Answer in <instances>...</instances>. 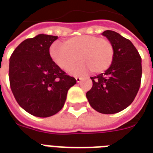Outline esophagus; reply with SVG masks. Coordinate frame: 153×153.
Returning a JSON list of instances; mask_svg holds the SVG:
<instances>
[{
    "label": "esophagus",
    "instance_id": "34e87169",
    "mask_svg": "<svg viewBox=\"0 0 153 153\" xmlns=\"http://www.w3.org/2000/svg\"><path fill=\"white\" fill-rule=\"evenodd\" d=\"M75 79H76L77 82H80V81H81L82 79V78H80V77H76V78H75Z\"/></svg>",
    "mask_w": 153,
    "mask_h": 153
}]
</instances>
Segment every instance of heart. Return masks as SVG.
Returning <instances> with one entry per match:
<instances>
[{"mask_svg":"<svg viewBox=\"0 0 153 153\" xmlns=\"http://www.w3.org/2000/svg\"><path fill=\"white\" fill-rule=\"evenodd\" d=\"M114 46L109 39L93 35H80L71 37L62 44H54L50 48L51 59L60 69L81 74L89 71L99 74L106 71L114 59Z\"/></svg>","mask_w":153,"mask_h":153,"instance_id":"b5f03b06","label":"heart"}]
</instances>
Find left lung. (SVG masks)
Segmentation results:
<instances>
[{"mask_svg":"<svg viewBox=\"0 0 153 153\" xmlns=\"http://www.w3.org/2000/svg\"><path fill=\"white\" fill-rule=\"evenodd\" d=\"M102 35L114 46V59L105 73L91 77L93 86L86 98L96 111L113 114L134 100L140 86L141 58L133 43L117 32L106 30Z\"/></svg>","mask_w":153,"mask_h":153,"instance_id":"left-lung-1","label":"left lung"}]
</instances>
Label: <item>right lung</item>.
I'll return each instance as SVG.
<instances>
[{"label":"right lung","instance_id":"right-lung-1","mask_svg":"<svg viewBox=\"0 0 153 153\" xmlns=\"http://www.w3.org/2000/svg\"><path fill=\"white\" fill-rule=\"evenodd\" d=\"M58 36L39 34L24 40L9 59V82L16 100L33 116L48 117L57 114L76 83L50 56L49 49Z\"/></svg>","mask_w":153,"mask_h":153}]
</instances>
